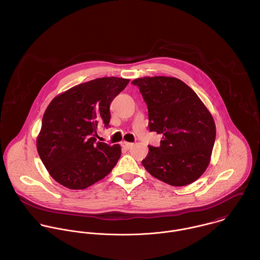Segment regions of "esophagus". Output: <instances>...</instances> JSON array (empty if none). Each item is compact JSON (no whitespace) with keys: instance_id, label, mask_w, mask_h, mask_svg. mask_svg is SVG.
I'll use <instances>...</instances> for the list:
<instances>
[{"instance_id":"34e87169","label":"esophagus","mask_w":260,"mask_h":260,"mask_svg":"<svg viewBox=\"0 0 260 260\" xmlns=\"http://www.w3.org/2000/svg\"><path fill=\"white\" fill-rule=\"evenodd\" d=\"M134 144L133 143H130V142H126V141H123L122 143H121V146L122 147H124L125 149H130L132 146H133Z\"/></svg>"}]
</instances>
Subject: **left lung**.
<instances>
[{"mask_svg":"<svg viewBox=\"0 0 260 260\" xmlns=\"http://www.w3.org/2000/svg\"><path fill=\"white\" fill-rule=\"evenodd\" d=\"M148 107L149 129L162 134L159 147L148 146L142 164L172 186H185L206 170L216 136L212 115L197 94L177 78L155 76L132 81Z\"/></svg>","mask_w":260,"mask_h":260,"instance_id":"8db88e82","label":"left lung"}]
</instances>
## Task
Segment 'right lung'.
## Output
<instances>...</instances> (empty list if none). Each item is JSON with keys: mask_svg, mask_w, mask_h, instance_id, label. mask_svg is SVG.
I'll return each instance as SVG.
<instances>
[{"mask_svg": "<svg viewBox=\"0 0 260 260\" xmlns=\"http://www.w3.org/2000/svg\"><path fill=\"white\" fill-rule=\"evenodd\" d=\"M129 81L98 78L51 101L43 116L37 150L58 183L69 189H85L111 172L121 156V147L96 142L97 126H110V104Z\"/></svg>", "mask_w": 260, "mask_h": 260, "instance_id": "right-lung-1", "label": "right lung"}]
</instances>
